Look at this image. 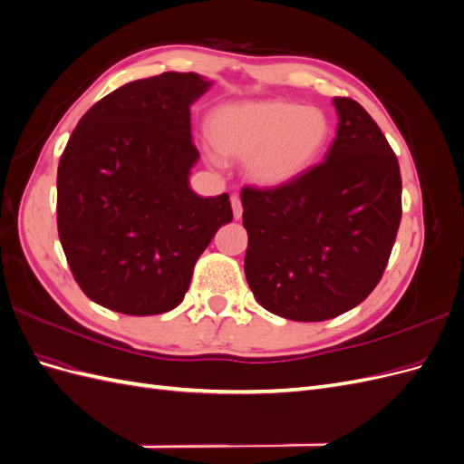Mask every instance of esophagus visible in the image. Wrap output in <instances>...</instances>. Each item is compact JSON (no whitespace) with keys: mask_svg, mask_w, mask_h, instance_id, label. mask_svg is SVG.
I'll return each instance as SVG.
<instances>
[{"mask_svg":"<svg viewBox=\"0 0 464 464\" xmlns=\"http://www.w3.org/2000/svg\"><path fill=\"white\" fill-rule=\"evenodd\" d=\"M230 203H232V213H234V218H242V199H240V195H232V198H230Z\"/></svg>","mask_w":464,"mask_h":464,"instance_id":"34e87169","label":"esophagus"}]
</instances>
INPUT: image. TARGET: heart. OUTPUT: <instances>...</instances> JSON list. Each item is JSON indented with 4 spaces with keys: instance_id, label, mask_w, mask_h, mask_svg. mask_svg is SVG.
I'll use <instances>...</instances> for the list:
<instances>
[{
    "instance_id": "heart-1",
    "label": "heart",
    "mask_w": 464,
    "mask_h": 464,
    "mask_svg": "<svg viewBox=\"0 0 464 464\" xmlns=\"http://www.w3.org/2000/svg\"><path fill=\"white\" fill-rule=\"evenodd\" d=\"M210 141L222 159L247 160L251 179L285 186L312 168L327 149L333 123L327 111L288 101H251L217 108Z\"/></svg>"
}]
</instances>
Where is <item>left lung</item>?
Segmentation results:
<instances>
[{"label": "left lung", "instance_id": "obj_1", "mask_svg": "<svg viewBox=\"0 0 464 464\" xmlns=\"http://www.w3.org/2000/svg\"><path fill=\"white\" fill-rule=\"evenodd\" d=\"M339 130L323 162L276 188L242 189L244 271L256 300L292 321L353 310L377 286L399 232V160L356 101L334 96Z\"/></svg>", "mask_w": 464, "mask_h": 464}]
</instances>
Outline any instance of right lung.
<instances>
[{
  "label": "right lung",
  "mask_w": 464,
  "mask_h": 464,
  "mask_svg": "<svg viewBox=\"0 0 464 464\" xmlns=\"http://www.w3.org/2000/svg\"><path fill=\"white\" fill-rule=\"evenodd\" d=\"M210 81L166 72L128 82L79 120L58 166V234L77 285L111 312L157 315L232 220L228 193L189 188V106Z\"/></svg>",
  "instance_id": "obj_1"
}]
</instances>
